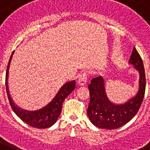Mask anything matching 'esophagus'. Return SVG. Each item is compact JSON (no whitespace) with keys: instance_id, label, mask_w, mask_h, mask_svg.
<instances>
[{"instance_id":"obj_1","label":"esophagus","mask_w":150,"mask_h":150,"mask_svg":"<svg viewBox=\"0 0 150 150\" xmlns=\"http://www.w3.org/2000/svg\"><path fill=\"white\" fill-rule=\"evenodd\" d=\"M87 77H88V73L87 72H81L79 76L78 79V85L80 86L85 85L87 82Z\"/></svg>"}]
</instances>
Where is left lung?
I'll list each match as a JSON object with an SVG mask.
<instances>
[{
    "mask_svg": "<svg viewBox=\"0 0 150 150\" xmlns=\"http://www.w3.org/2000/svg\"><path fill=\"white\" fill-rule=\"evenodd\" d=\"M129 63L139 71V89L135 96L123 104H114L108 99L101 76L93 79L88 85L90 101L87 110L91 122L101 129H114L127 124L141 106L146 90V75L143 60L133 47Z\"/></svg>",
    "mask_w": 150,
    "mask_h": 150,
    "instance_id": "1",
    "label": "left lung"
}]
</instances>
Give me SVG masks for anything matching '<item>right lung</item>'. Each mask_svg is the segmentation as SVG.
Wrapping results in <instances>:
<instances>
[{"instance_id": "obj_1", "label": "right lung", "mask_w": 150, "mask_h": 150, "mask_svg": "<svg viewBox=\"0 0 150 150\" xmlns=\"http://www.w3.org/2000/svg\"><path fill=\"white\" fill-rule=\"evenodd\" d=\"M13 52L11 54L8 65H7V71H6V89H7V97H8L9 102L11 108L15 114H17L23 121L33 127L38 128V129L50 127L56 123L59 117L64 100L75 89V81H68L64 84L63 86L59 89L52 100L43 108H40L39 110H33V111L23 110L22 108H20L14 104V102L11 99V95L9 94L7 79H8L9 68H10V64H11Z\"/></svg>"}]
</instances>
